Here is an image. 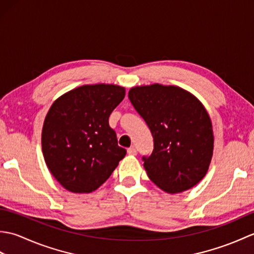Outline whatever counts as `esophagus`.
<instances>
[{"mask_svg": "<svg viewBox=\"0 0 254 254\" xmlns=\"http://www.w3.org/2000/svg\"><path fill=\"white\" fill-rule=\"evenodd\" d=\"M127 154L128 155H131V156H135L136 154H137V150H136V148L135 147H130V148H127Z\"/></svg>", "mask_w": 254, "mask_h": 254, "instance_id": "esophagus-1", "label": "esophagus"}]
</instances>
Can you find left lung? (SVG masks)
Returning <instances> with one entry per match:
<instances>
[{"instance_id": "left-lung-1", "label": "left lung", "mask_w": 254, "mask_h": 254, "mask_svg": "<svg viewBox=\"0 0 254 254\" xmlns=\"http://www.w3.org/2000/svg\"><path fill=\"white\" fill-rule=\"evenodd\" d=\"M128 99L147 123L154 149L143 157L147 176L161 190L175 194L193 188L212 160V121L202 102L178 86H135Z\"/></svg>"}]
</instances>
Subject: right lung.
<instances>
[{
	"label": "right lung",
	"instance_id": "obj_1",
	"mask_svg": "<svg viewBox=\"0 0 254 254\" xmlns=\"http://www.w3.org/2000/svg\"><path fill=\"white\" fill-rule=\"evenodd\" d=\"M126 96L113 84L83 85L53 102L41 133L48 169L73 193L97 190L124 158L109 117Z\"/></svg>",
	"mask_w": 254,
	"mask_h": 254
}]
</instances>
